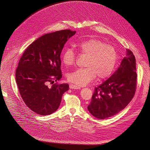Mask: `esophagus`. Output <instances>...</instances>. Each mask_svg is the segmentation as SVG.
Wrapping results in <instances>:
<instances>
[{"label": "esophagus", "mask_w": 150, "mask_h": 150, "mask_svg": "<svg viewBox=\"0 0 150 150\" xmlns=\"http://www.w3.org/2000/svg\"><path fill=\"white\" fill-rule=\"evenodd\" d=\"M69 88L71 89H80L81 87L78 86V85H75V84H70L69 85Z\"/></svg>", "instance_id": "34e87169"}]
</instances>
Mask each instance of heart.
<instances>
[{
  "label": "heart",
  "mask_w": 150,
  "mask_h": 150,
  "mask_svg": "<svg viewBox=\"0 0 150 150\" xmlns=\"http://www.w3.org/2000/svg\"><path fill=\"white\" fill-rule=\"evenodd\" d=\"M74 49L81 54L87 56L84 66L68 74V79L75 84L84 86L94 80L108 78L115 71L118 60L116 49L112 46L97 38H89L74 45ZM75 54L71 48L63 52L62 61L66 67L75 63Z\"/></svg>",
  "instance_id": "obj_1"
}]
</instances>
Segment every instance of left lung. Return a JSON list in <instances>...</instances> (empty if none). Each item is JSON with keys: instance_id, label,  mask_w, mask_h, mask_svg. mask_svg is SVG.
<instances>
[{"instance_id": "1", "label": "left lung", "mask_w": 150, "mask_h": 150, "mask_svg": "<svg viewBox=\"0 0 150 150\" xmlns=\"http://www.w3.org/2000/svg\"><path fill=\"white\" fill-rule=\"evenodd\" d=\"M126 55L116 72L95 88L87 108L99 119L112 117L124 109L135 95L137 88L136 60L133 53L126 50Z\"/></svg>"}]
</instances>
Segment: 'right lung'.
Masks as SVG:
<instances>
[{"mask_svg":"<svg viewBox=\"0 0 150 150\" xmlns=\"http://www.w3.org/2000/svg\"><path fill=\"white\" fill-rule=\"evenodd\" d=\"M75 31L63 30L46 34L35 40L25 50L18 63L16 82L28 108L40 115H49L60 105L63 94L69 90L68 83H47L62 76L60 54Z\"/></svg>","mask_w":150,"mask_h":150,"instance_id":"obj_1","label":"right lung"}]
</instances>
